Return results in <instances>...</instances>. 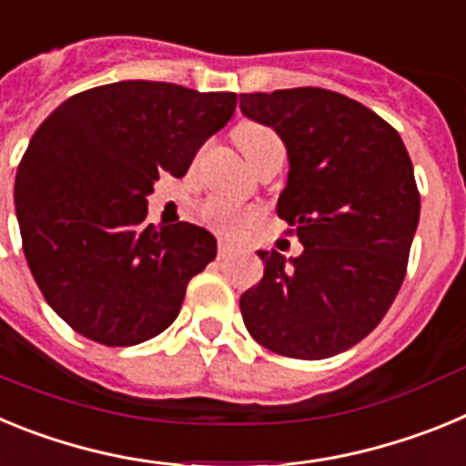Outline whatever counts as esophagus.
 <instances>
[{
    "label": "esophagus",
    "mask_w": 466,
    "mask_h": 466,
    "mask_svg": "<svg viewBox=\"0 0 466 466\" xmlns=\"http://www.w3.org/2000/svg\"><path fill=\"white\" fill-rule=\"evenodd\" d=\"M233 252H236V247L230 245L228 240H219V258H228Z\"/></svg>",
    "instance_id": "34e87169"
}]
</instances>
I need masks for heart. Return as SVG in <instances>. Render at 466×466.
<instances>
[{"instance_id":"b5f03b06","label":"heart","mask_w":466,"mask_h":466,"mask_svg":"<svg viewBox=\"0 0 466 466\" xmlns=\"http://www.w3.org/2000/svg\"><path fill=\"white\" fill-rule=\"evenodd\" d=\"M236 142L242 149V154L249 158V163L258 160V156H263L270 147H278L279 137L275 135V130H270L268 126H261V123H242L236 130ZM200 217L208 226L221 230V233H238L245 226H249L252 221H257L258 212L257 209H247L236 205L233 200H226L221 196H212L208 200H203L200 205Z\"/></svg>"}]
</instances>
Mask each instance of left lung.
<instances>
[{"label":"left lung","instance_id":"8db88e82","mask_svg":"<svg viewBox=\"0 0 466 466\" xmlns=\"http://www.w3.org/2000/svg\"><path fill=\"white\" fill-rule=\"evenodd\" d=\"M240 109L287 147L278 214L303 245L289 261L258 252L242 319L270 352L327 360L366 339L401 289L420 219L413 163L390 123L333 90L242 93Z\"/></svg>","mask_w":466,"mask_h":466}]
</instances>
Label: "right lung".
<instances>
[{"label": "right lung", "instance_id": "1", "mask_svg": "<svg viewBox=\"0 0 466 466\" xmlns=\"http://www.w3.org/2000/svg\"><path fill=\"white\" fill-rule=\"evenodd\" d=\"M236 105V93L118 81L72 95L36 127L15 214L32 278L74 331L126 348L175 322L217 240L188 221L149 224L147 196L163 172L187 175Z\"/></svg>", "mask_w": 466, "mask_h": 466}]
</instances>
